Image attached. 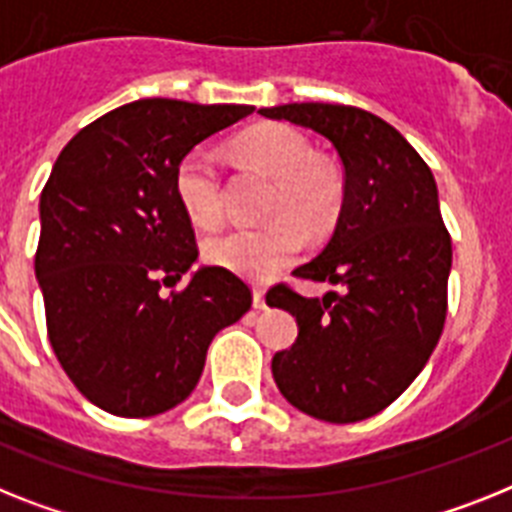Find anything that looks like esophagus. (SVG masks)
<instances>
[{
	"mask_svg": "<svg viewBox=\"0 0 512 512\" xmlns=\"http://www.w3.org/2000/svg\"><path fill=\"white\" fill-rule=\"evenodd\" d=\"M252 304H255V309H265V291L260 286L252 289Z\"/></svg>",
	"mask_w": 512,
	"mask_h": 512,
	"instance_id": "obj_1",
	"label": "esophagus"
}]
</instances>
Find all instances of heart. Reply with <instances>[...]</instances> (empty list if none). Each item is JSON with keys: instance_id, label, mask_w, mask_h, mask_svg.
Masks as SVG:
<instances>
[{"instance_id": "b5f03b06", "label": "heart", "mask_w": 512, "mask_h": 512, "mask_svg": "<svg viewBox=\"0 0 512 512\" xmlns=\"http://www.w3.org/2000/svg\"><path fill=\"white\" fill-rule=\"evenodd\" d=\"M236 153L255 169L273 176L265 216L257 229H231L205 242V260L239 276L265 281L291 265L304 247V234L322 236L336 226L343 210L341 171L312 156L302 132L286 124H257L236 140ZM176 200L192 223L210 229L223 218L221 174L208 150L195 148L174 171Z\"/></svg>"}]
</instances>
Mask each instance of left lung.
Instances as JSON below:
<instances>
[{"label":"left lung","instance_id":"obj_1","mask_svg":"<svg viewBox=\"0 0 512 512\" xmlns=\"http://www.w3.org/2000/svg\"><path fill=\"white\" fill-rule=\"evenodd\" d=\"M260 114L330 140L346 174L328 247L294 270L341 291L307 299L278 283L265 296L299 322L294 346L273 356V377L304 414L362 422L409 388L442 336L453 244L435 176L401 132L356 106L286 103Z\"/></svg>","mask_w":512,"mask_h":512}]
</instances>
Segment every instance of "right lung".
<instances>
[{
	"mask_svg": "<svg viewBox=\"0 0 512 512\" xmlns=\"http://www.w3.org/2000/svg\"><path fill=\"white\" fill-rule=\"evenodd\" d=\"M236 103L143 98L77 132L41 192L36 278L46 333L75 388L98 409L143 419L195 390L216 333L252 307L226 268H200L174 171L205 137L252 114Z\"/></svg>",
	"mask_w": 512,
	"mask_h": 512,
	"instance_id": "right-lung-1",
	"label": "right lung"
}]
</instances>
